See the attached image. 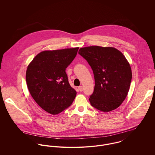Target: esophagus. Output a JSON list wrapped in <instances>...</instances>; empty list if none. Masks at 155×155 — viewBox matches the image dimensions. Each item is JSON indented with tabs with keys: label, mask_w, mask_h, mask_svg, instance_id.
<instances>
[{
	"label": "esophagus",
	"mask_w": 155,
	"mask_h": 155,
	"mask_svg": "<svg viewBox=\"0 0 155 155\" xmlns=\"http://www.w3.org/2000/svg\"><path fill=\"white\" fill-rule=\"evenodd\" d=\"M78 89H79V91H81V92L83 91V87H82V86L79 87H78Z\"/></svg>",
	"instance_id": "34e87169"
}]
</instances>
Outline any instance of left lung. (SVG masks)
<instances>
[{"label": "left lung", "instance_id": "left-lung-1", "mask_svg": "<svg viewBox=\"0 0 155 155\" xmlns=\"http://www.w3.org/2000/svg\"><path fill=\"white\" fill-rule=\"evenodd\" d=\"M78 53L87 61L94 75L91 105L104 112L117 109L127 97L132 79L125 56L114 48L98 46L82 48Z\"/></svg>", "mask_w": 155, "mask_h": 155}]
</instances>
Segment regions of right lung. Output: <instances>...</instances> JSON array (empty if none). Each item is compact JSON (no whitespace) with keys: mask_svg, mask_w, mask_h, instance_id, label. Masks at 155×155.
I'll return each instance as SVG.
<instances>
[{"mask_svg":"<svg viewBox=\"0 0 155 155\" xmlns=\"http://www.w3.org/2000/svg\"><path fill=\"white\" fill-rule=\"evenodd\" d=\"M79 48L44 51L30 63L26 82L35 101L44 110L58 114L70 107L76 95L66 72L77 55Z\"/></svg>","mask_w":155,"mask_h":155,"instance_id":"right-lung-1","label":"right lung"}]
</instances>
